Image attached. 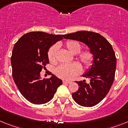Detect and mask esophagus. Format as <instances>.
Instances as JSON below:
<instances>
[{
	"label": "esophagus",
	"mask_w": 128,
	"mask_h": 128,
	"mask_svg": "<svg viewBox=\"0 0 128 128\" xmlns=\"http://www.w3.org/2000/svg\"><path fill=\"white\" fill-rule=\"evenodd\" d=\"M70 82H71V81L63 80V83H64V84H70Z\"/></svg>",
	"instance_id": "obj_1"
}]
</instances>
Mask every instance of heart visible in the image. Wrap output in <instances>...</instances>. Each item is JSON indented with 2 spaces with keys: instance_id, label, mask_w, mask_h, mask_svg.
Listing matches in <instances>:
<instances>
[{
  "instance_id": "b5f03b06",
  "label": "heart",
  "mask_w": 128,
  "mask_h": 128,
  "mask_svg": "<svg viewBox=\"0 0 128 128\" xmlns=\"http://www.w3.org/2000/svg\"><path fill=\"white\" fill-rule=\"evenodd\" d=\"M68 51L73 55H76V58L79 60L85 68L90 67L93 63L94 56L90 50H84L80 52L81 45L75 40H69L65 44ZM58 46H53L49 50L48 59L52 64H55L57 62L56 53ZM81 66L78 63L73 62L70 64H62L55 70V74L58 77L62 79L71 80L80 72Z\"/></svg>"
}]
</instances>
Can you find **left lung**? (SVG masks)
<instances>
[{"instance_id":"1","label":"left lung","mask_w":128,"mask_h":128,"mask_svg":"<svg viewBox=\"0 0 128 128\" xmlns=\"http://www.w3.org/2000/svg\"><path fill=\"white\" fill-rule=\"evenodd\" d=\"M63 37L83 42L93 53L92 66L82 75L90 78V82L76 81L78 89L72 93V97L82 106H94L107 95L114 81L116 58L113 48L104 36L93 32L80 31L64 35Z\"/></svg>"}]
</instances>
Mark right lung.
<instances>
[{"instance_id":"obj_1","label":"right lung","mask_w":128,"mask_h":128,"mask_svg":"<svg viewBox=\"0 0 128 128\" xmlns=\"http://www.w3.org/2000/svg\"><path fill=\"white\" fill-rule=\"evenodd\" d=\"M62 36L32 32L24 34L14 45L11 58L13 80L22 96L33 104L48 102L62 84L52 73L50 78L42 80L40 76V72L49 63V50Z\"/></svg>"}]
</instances>
